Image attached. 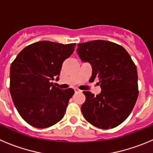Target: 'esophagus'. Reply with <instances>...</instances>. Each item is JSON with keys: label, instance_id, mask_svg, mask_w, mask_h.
I'll return each mask as SVG.
<instances>
[{"label": "esophagus", "instance_id": "1", "mask_svg": "<svg viewBox=\"0 0 153 153\" xmlns=\"http://www.w3.org/2000/svg\"><path fill=\"white\" fill-rule=\"evenodd\" d=\"M74 92H75V93H80V92H81V90H79V89H77V88H75V89H74Z\"/></svg>", "mask_w": 153, "mask_h": 153}]
</instances>
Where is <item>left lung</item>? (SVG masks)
Instances as JSON below:
<instances>
[{"mask_svg":"<svg viewBox=\"0 0 153 153\" xmlns=\"http://www.w3.org/2000/svg\"><path fill=\"white\" fill-rule=\"evenodd\" d=\"M81 60L91 64L90 81L99 79L101 93L94 96L84 91L86 101L81 106L83 116L100 129L117 126L129 117L139 95L137 70L122 46L97 40L78 44Z\"/></svg>","mask_w":153,"mask_h":153,"instance_id":"8db88e82","label":"left lung"}]
</instances>
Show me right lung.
Instances as JSON below:
<instances>
[{"label": "right lung", "mask_w": 153, "mask_h": 153, "mask_svg": "<svg viewBox=\"0 0 153 153\" xmlns=\"http://www.w3.org/2000/svg\"><path fill=\"white\" fill-rule=\"evenodd\" d=\"M76 44L39 41L19 53L11 63L10 93L23 120L36 128H47L62 120L74 94L72 88L56 87L63 61L72 54Z\"/></svg>", "instance_id": "1"}]
</instances>
